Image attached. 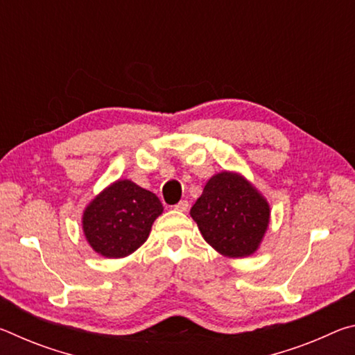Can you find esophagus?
<instances>
[{
    "label": "esophagus",
    "mask_w": 355,
    "mask_h": 355,
    "mask_svg": "<svg viewBox=\"0 0 355 355\" xmlns=\"http://www.w3.org/2000/svg\"><path fill=\"white\" fill-rule=\"evenodd\" d=\"M177 209V211H188V208H189V203H188V200H180L175 207H173Z\"/></svg>",
    "instance_id": "obj_1"
}]
</instances>
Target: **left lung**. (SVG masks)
Instances as JSON below:
<instances>
[{"label":"left lung","instance_id":"left-lung-1","mask_svg":"<svg viewBox=\"0 0 355 355\" xmlns=\"http://www.w3.org/2000/svg\"><path fill=\"white\" fill-rule=\"evenodd\" d=\"M269 203L236 172H220L208 180L191 208L202 236L224 257H249L260 248L269 225Z\"/></svg>","mask_w":355,"mask_h":355}]
</instances>
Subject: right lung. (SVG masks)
I'll return each instance as SVG.
<instances>
[{"label": "right lung", "instance_id": "right-lung-1", "mask_svg": "<svg viewBox=\"0 0 355 355\" xmlns=\"http://www.w3.org/2000/svg\"><path fill=\"white\" fill-rule=\"evenodd\" d=\"M161 213L163 205L153 192L131 180H117L84 209L83 232L97 254L122 258L147 241Z\"/></svg>", "mask_w": 355, "mask_h": 355}]
</instances>
